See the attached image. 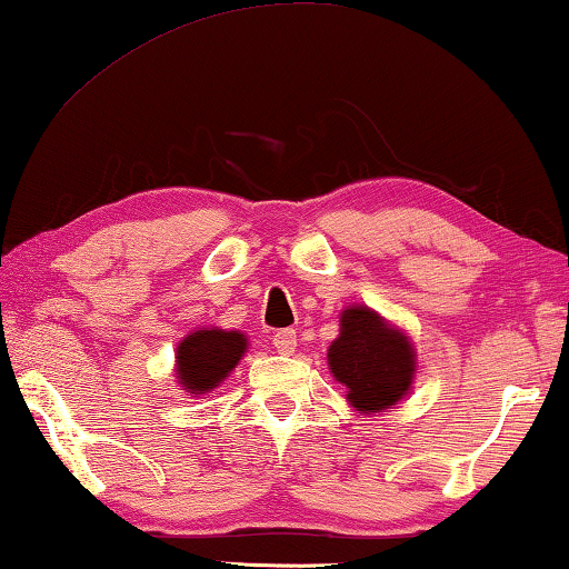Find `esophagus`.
I'll return each instance as SVG.
<instances>
[{
	"mask_svg": "<svg viewBox=\"0 0 569 569\" xmlns=\"http://www.w3.org/2000/svg\"><path fill=\"white\" fill-rule=\"evenodd\" d=\"M296 343H298V339H296L293 329H281V331L273 333V346H276L278 353H293Z\"/></svg>",
	"mask_w": 569,
	"mask_h": 569,
	"instance_id": "esophagus-1",
	"label": "esophagus"
}]
</instances>
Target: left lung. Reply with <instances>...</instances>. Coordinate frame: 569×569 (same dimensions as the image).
Here are the masks:
<instances>
[{
    "label": "left lung",
    "instance_id": "8db88e82",
    "mask_svg": "<svg viewBox=\"0 0 569 569\" xmlns=\"http://www.w3.org/2000/svg\"><path fill=\"white\" fill-rule=\"evenodd\" d=\"M329 366L356 411L391 409L411 387L413 349L409 339L366 306L346 308L341 336L331 343Z\"/></svg>",
    "mask_w": 569,
    "mask_h": 569
}]
</instances>
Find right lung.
I'll list each match as a JSON object with an SVG mask.
<instances>
[{
	"mask_svg": "<svg viewBox=\"0 0 569 569\" xmlns=\"http://www.w3.org/2000/svg\"><path fill=\"white\" fill-rule=\"evenodd\" d=\"M246 336L238 331H196L178 346V379L190 393L216 389L236 369L246 351Z\"/></svg>",
	"mask_w": 569,
	"mask_h": 569,
	"instance_id": "right-lung-1",
	"label": "right lung"
}]
</instances>
